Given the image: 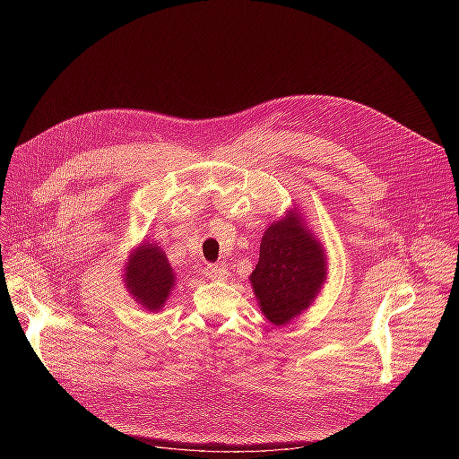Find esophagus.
<instances>
[{
	"label": "esophagus",
	"mask_w": 459,
	"mask_h": 459,
	"mask_svg": "<svg viewBox=\"0 0 459 459\" xmlns=\"http://www.w3.org/2000/svg\"><path fill=\"white\" fill-rule=\"evenodd\" d=\"M204 275L208 280L220 281L224 280V277H228V270L224 266H220V264H208V266H204Z\"/></svg>",
	"instance_id": "obj_1"
}]
</instances>
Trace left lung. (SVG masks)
<instances>
[{
  "mask_svg": "<svg viewBox=\"0 0 459 459\" xmlns=\"http://www.w3.org/2000/svg\"><path fill=\"white\" fill-rule=\"evenodd\" d=\"M325 275L327 256L322 243L299 211H289L262 235L260 258L248 280L268 322L285 325L310 307Z\"/></svg>",
  "mask_w": 459,
  "mask_h": 459,
  "instance_id": "8db88e82",
  "label": "left lung"
}]
</instances>
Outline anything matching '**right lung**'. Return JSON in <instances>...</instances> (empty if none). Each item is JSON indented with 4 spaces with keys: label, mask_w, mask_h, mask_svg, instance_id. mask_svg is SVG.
Wrapping results in <instances>:
<instances>
[{
    "label": "right lung",
    "mask_w": 459,
    "mask_h": 459,
    "mask_svg": "<svg viewBox=\"0 0 459 459\" xmlns=\"http://www.w3.org/2000/svg\"><path fill=\"white\" fill-rule=\"evenodd\" d=\"M124 283L137 304L149 312L162 310L176 283V273L157 243H142L124 266Z\"/></svg>",
    "instance_id": "right-lung-1"
}]
</instances>
